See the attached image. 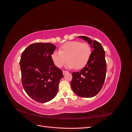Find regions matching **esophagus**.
<instances>
[{"mask_svg":"<svg viewBox=\"0 0 132 132\" xmlns=\"http://www.w3.org/2000/svg\"><path fill=\"white\" fill-rule=\"evenodd\" d=\"M68 73H69V71H65V70H63V75H65V74Z\"/></svg>","mask_w":132,"mask_h":132,"instance_id":"obj_1","label":"esophagus"}]
</instances>
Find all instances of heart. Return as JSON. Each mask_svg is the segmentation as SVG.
Here are the masks:
<instances>
[{
	"instance_id": "heart-1",
	"label": "heart",
	"mask_w": 132,
	"mask_h": 132,
	"mask_svg": "<svg viewBox=\"0 0 132 132\" xmlns=\"http://www.w3.org/2000/svg\"><path fill=\"white\" fill-rule=\"evenodd\" d=\"M91 54V49L88 44L73 41L63 45L59 48V52H54L51 55V59L58 68H62L68 61V67L78 70L85 67Z\"/></svg>"
}]
</instances>
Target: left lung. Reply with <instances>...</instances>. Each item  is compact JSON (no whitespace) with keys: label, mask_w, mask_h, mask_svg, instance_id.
Listing matches in <instances>:
<instances>
[{"label":"left lung","mask_w":132,"mask_h":132,"mask_svg":"<svg viewBox=\"0 0 132 132\" xmlns=\"http://www.w3.org/2000/svg\"><path fill=\"white\" fill-rule=\"evenodd\" d=\"M91 46L93 52L88 63L80 71L71 73V89L79 96L89 98L101 90L106 74L105 52L100 43L86 36H79Z\"/></svg>","instance_id":"left-lung-1"}]
</instances>
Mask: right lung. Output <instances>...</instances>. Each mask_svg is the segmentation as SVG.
I'll return each instance as SVG.
<instances>
[{
  "mask_svg": "<svg viewBox=\"0 0 132 132\" xmlns=\"http://www.w3.org/2000/svg\"><path fill=\"white\" fill-rule=\"evenodd\" d=\"M55 49L51 43H35L21 54L20 65L22 86L26 94L37 102L51 101L58 91L63 75L52 61L51 55Z\"/></svg>",
  "mask_w": 132,
  "mask_h": 132,
  "instance_id": "1",
  "label": "right lung"
}]
</instances>
